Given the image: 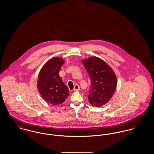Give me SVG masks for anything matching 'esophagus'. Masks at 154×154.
Wrapping results in <instances>:
<instances>
[{"instance_id": "obj_1", "label": "esophagus", "mask_w": 154, "mask_h": 154, "mask_svg": "<svg viewBox=\"0 0 154 154\" xmlns=\"http://www.w3.org/2000/svg\"><path fill=\"white\" fill-rule=\"evenodd\" d=\"M80 90V87H79V85L78 84L74 85L73 90H74V91H78V90Z\"/></svg>"}]
</instances>
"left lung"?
Instances as JSON below:
<instances>
[{
    "label": "left lung",
    "mask_w": 154,
    "mask_h": 154,
    "mask_svg": "<svg viewBox=\"0 0 154 154\" xmlns=\"http://www.w3.org/2000/svg\"><path fill=\"white\" fill-rule=\"evenodd\" d=\"M82 61L91 80L88 96L89 102L95 106L105 105L111 100L116 89L117 80L114 71L104 60L95 56Z\"/></svg>",
    "instance_id": "1"
}]
</instances>
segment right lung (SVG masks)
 <instances>
[{
    "label": "right lung",
    "mask_w": 154,
    "mask_h": 154,
    "mask_svg": "<svg viewBox=\"0 0 154 154\" xmlns=\"http://www.w3.org/2000/svg\"><path fill=\"white\" fill-rule=\"evenodd\" d=\"M64 63L60 57H53L44 64L37 79L38 91L48 104L59 106L69 96V89L59 75V71Z\"/></svg>",
    "instance_id": "1"
}]
</instances>
